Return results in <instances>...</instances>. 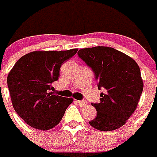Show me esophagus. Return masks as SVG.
Listing matches in <instances>:
<instances>
[{"instance_id": "obj_1", "label": "esophagus", "mask_w": 157, "mask_h": 157, "mask_svg": "<svg viewBox=\"0 0 157 157\" xmlns=\"http://www.w3.org/2000/svg\"><path fill=\"white\" fill-rule=\"evenodd\" d=\"M77 103L79 105V106H81V107H85V106L87 104V102H86V100H79V101L78 100Z\"/></svg>"}]
</instances>
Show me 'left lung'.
<instances>
[{"mask_svg":"<svg viewBox=\"0 0 157 157\" xmlns=\"http://www.w3.org/2000/svg\"><path fill=\"white\" fill-rule=\"evenodd\" d=\"M78 55L93 70L98 81L100 103H92L97 113L90 124L103 132L123 126L137 107L143 82L137 63L125 54L108 47L78 50Z\"/></svg>","mask_w":157,"mask_h":157,"instance_id":"obj_1","label":"left lung"}]
</instances>
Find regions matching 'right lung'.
Segmentation results:
<instances>
[{
	"label": "right lung",
	"mask_w": 157,
	"mask_h": 157,
	"mask_svg": "<svg viewBox=\"0 0 157 157\" xmlns=\"http://www.w3.org/2000/svg\"><path fill=\"white\" fill-rule=\"evenodd\" d=\"M77 51L78 49L33 51L15 63L7 83L13 107L27 124L46 131L60 123L73 99L57 96L50 90L60 76L61 64Z\"/></svg>",
	"instance_id": "right-lung-1"
}]
</instances>
